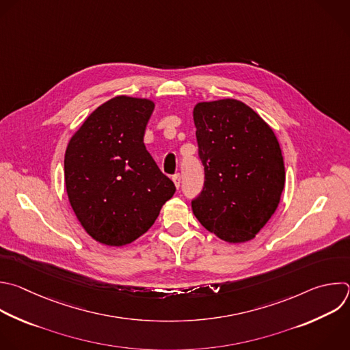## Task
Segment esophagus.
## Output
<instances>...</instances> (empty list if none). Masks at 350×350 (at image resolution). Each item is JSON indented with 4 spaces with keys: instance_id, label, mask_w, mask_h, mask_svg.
Returning <instances> with one entry per match:
<instances>
[{
    "instance_id": "esophagus-1",
    "label": "esophagus",
    "mask_w": 350,
    "mask_h": 350,
    "mask_svg": "<svg viewBox=\"0 0 350 350\" xmlns=\"http://www.w3.org/2000/svg\"><path fill=\"white\" fill-rule=\"evenodd\" d=\"M172 178H173V183H174L176 188L178 189V188H180V185H181V174H180V173H176Z\"/></svg>"
}]
</instances>
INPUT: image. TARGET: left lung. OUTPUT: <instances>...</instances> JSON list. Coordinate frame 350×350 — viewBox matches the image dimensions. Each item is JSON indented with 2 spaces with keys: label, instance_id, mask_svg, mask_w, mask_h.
<instances>
[{
  "label": "left lung",
  "instance_id": "left-lung-1",
  "mask_svg": "<svg viewBox=\"0 0 350 350\" xmlns=\"http://www.w3.org/2000/svg\"><path fill=\"white\" fill-rule=\"evenodd\" d=\"M193 122L204 183L192 211L222 241H250L275 213L284 188L278 139L256 111L234 98L196 104Z\"/></svg>",
  "mask_w": 350,
  "mask_h": 350
}]
</instances>
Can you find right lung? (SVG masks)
Masks as SVG:
<instances>
[{
  "mask_svg": "<svg viewBox=\"0 0 350 350\" xmlns=\"http://www.w3.org/2000/svg\"><path fill=\"white\" fill-rule=\"evenodd\" d=\"M154 103L118 96L96 108L64 157L70 204L88 234L108 246L132 243L174 195L143 137Z\"/></svg>",
  "mask_w": 350,
  "mask_h": 350,
  "instance_id": "right-lung-1",
  "label": "right lung"
}]
</instances>
